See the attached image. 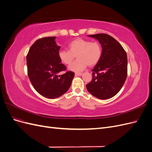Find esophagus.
<instances>
[{
  "instance_id": "34e87169",
  "label": "esophagus",
  "mask_w": 152,
  "mask_h": 152,
  "mask_svg": "<svg viewBox=\"0 0 152 152\" xmlns=\"http://www.w3.org/2000/svg\"><path fill=\"white\" fill-rule=\"evenodd\" d=\"M75 76H80L82 75V73H75Z\"/></svg>"
}]
</instances>
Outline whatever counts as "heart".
<instances>
[{"mask_svg":"<svg viewBox=\"0 0 152 152\" xmlns=\"http://www.w3.org/2000/svg\"><path fill=\"white\" fill-rule=\"evenodd\" d=\"M68 50H61L58 58L64 65H68L75 59H77L69 66V70L75 72L83 71L89 65L93 66L100 60L103 53L102 45L98 41L78 38L68 45Z\"/></svg>","mask_w":152,"mask_h":152,"instance_id":"obj_1","label":"heart"}]
</instances>
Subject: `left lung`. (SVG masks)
<instances>
[{
    "instance_id": "8db88e82",
    "label": "left lung",
    "mask_w": 152,
    "mask_h": 152,
    "mask_svg": "<svg viewBox=\"0 0 152 152\" xmlns=\"http://www.w3.org/2000/svg\"><path fill=\"white\" fill-rule=\"evenodd\" d=\"M99 40L103 53L93 71V79L87 89L99 99H109L115 96L123 86L127 75V57L121 44L106 34L89 35Z\"/></svg>"
}]
</instances>
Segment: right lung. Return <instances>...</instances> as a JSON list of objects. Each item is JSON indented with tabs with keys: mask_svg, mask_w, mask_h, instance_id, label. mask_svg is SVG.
<instances>
[{
	"mask_svg": "<svg viewBox=\"0 0 152 152\" xmlns=\"http://www.w3.org/2000/svg\"><path fill=\"white\" fill-rule=\"evenodd\" d=\"M56 37L37 40L26 55L27 72L31 83L38 93L47 98H58L70 88L75 73L66 71L58 58L60 47ZM64 71L62 75L58 73Z\"/></svg>",
	"mask_w": 152,
	"mask_h": 152,
	"instance_id": "right-lung-1",
	"label": "right lung"
}]
</instances>
